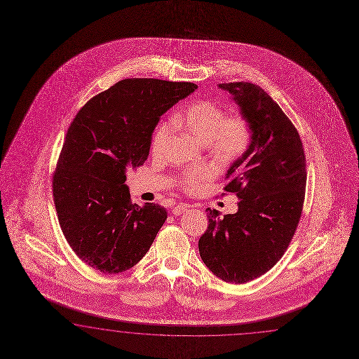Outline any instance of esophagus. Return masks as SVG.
Masks as SVG:
<instances>
[{
    "mask_svg": "<svg viewBox=\"0 0 359 359\" xmlns=\"http://www.w3.org/2000/svg\"><path fill=\"white\" fill-rule=\"evenodd\" d=\"M188 210V206L185 204H179L175 206L174 209H172V214L174 215H180L182 213H184Z\"/></svg>",
    "mask_w": 359,
    "mask_h": 359,
    "instance_id": "34e87169",
    "label": "esophagus"
}]
</instances>
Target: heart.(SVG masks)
I'll list each match as a JSON object with an SVG mask.
<instances>
[{
  "instance_id": "1",
  "label": "heart",
  "mask_w": 359,
  "mask_h": 359,
  "mask_svg": "<svg viewBox=\"0 0 359 359\" xmlns=\"http://www.w3.org/2000/svg\"><path fill=\"white\" fill-rule=\"evenodd\" d=\"M176 126L184 128L192 136L208 144L223 161H233L245 151L250 144L251 130L248 121L241 114L224 116V109L212 100H197L185 108L174 120ZM172 130L171 123H162L155 129L151 140L153 154H161ZM209 168H194L187 171L179 180L188 192H197L201 185L212 179Z\"/></svg>"
}]
</instances>
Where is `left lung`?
<instances>
[{"label":"left lung","instance_id":"1","mask_svg":"<svg viewBox=\"0 0 359 359\" xmlns=\"http://www.w3.org/2000/svg\"><path fill=\"white\" fill-rule=\"evenodd\" d=\"M239 106L251 130L247 150L227 170L226 192L238 212L209 210L198 241L205 265L224 282L245 283L271 271L299 223L306 191V156L298 130L260 86L219 83Z\"/></svg>","mask_w":359,"mask_h":359}]
</instances>
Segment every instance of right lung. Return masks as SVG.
Here are the masks:
<instances>
[{"label": "right lung", "mask_w": 359, "mask_h": 359, "mask_svg": "<svg viewBox=\"0 0 359 359\" xmlns=\"http://www.w3.org/2000/svg\"><path fill=\"white\" fill-rule=\"evenodd\" d=\"M197 88L191 82L123 79L91 97L70 124L53 174L58 222L91 268H133L167 219L163 206L132 204L126 170L144 165L159 117Z\"/></svg>", "instance_id": "1"}]
</instances>
